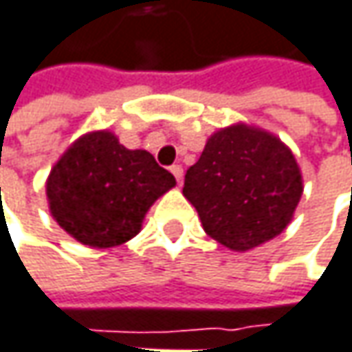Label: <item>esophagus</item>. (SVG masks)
Segmentation results:
<instances>
[{
    "instance_id": "1",
    "label": "esophagus",
    "mask_w": 352,
    "mask_h": 352,
    "mask_svg": "<svg viewBox=\"0 0 352 352\" xmlns=\"http://www.w3.org/2000/svg\"><path fill=\"white\" fill-rule=\"evenodd\" d=\"M170 172L174 174L176 182H178V184H182V178H184V168H182L180 164H174V166L170 168Z\"/></svg>"
}]
</instances>
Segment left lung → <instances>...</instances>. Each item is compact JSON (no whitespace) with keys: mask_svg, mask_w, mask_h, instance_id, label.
<instances>
[{"mask_svg":"<svg viewBox=\"0 0 352 352\" xmlns=\"http://www.w3.org/2000/svg\"><path fill=\"white\" fill-rule=\"evenodd\" d=\"M204 232L244 252L278 236L302 196L300 168L270 132L234 124L212 134L184 176V190Z\"/></svg>","mask_w":352,"mask_h":352,"instance_id":"obj_1","label":"left lung"}]
</instances>
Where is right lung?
Segmentation results:
<instances>
[{
  "label": "right lung",
  "mask_w": 352,
  "mask_h": 352,
  "mask_svg": "<svg viewBox=\"0 0 352 352\" xmlns=\"http://www.w3.org/2000/svg\"><path fill=\"white\" fill-rule=\"evenodd\" d=\"M176 178L146 150H128L108 130L76 140L52 168L45 194L63 230L94 248L134 239L148 208Z\"/></svg>",
  "instance_id": "add662e5"
}]
</instances>
